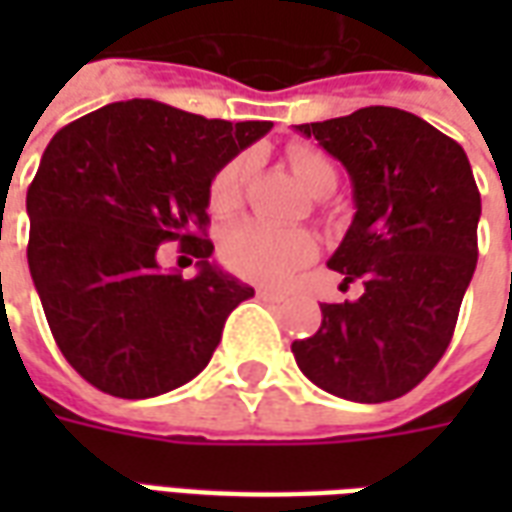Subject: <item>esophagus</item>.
I'll list each match as a JSON object with an SVG mask.
<instances>
[{"instance_id":"esophagus-1","label":"esophagus","mask_w":512,"mask_h":512,"mask_svg":"<svg viewBox=\"0 0 512 512\" xmlns=\"http://www.w3.org/2000/svg\"><path fill=\"white\" fill-rule=\"evenodd\" d=\"M257 299L268 301V304H279V301H282V296H279V293H274V290L257 288Z\"/></svg>"}]
</instances>
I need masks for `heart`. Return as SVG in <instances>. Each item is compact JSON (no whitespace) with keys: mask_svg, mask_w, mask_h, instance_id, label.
Here are the masks:
<instances>
[{"mask_svg":"<svg viewBox=\"0 0 512 512\" xmlns=\"http://www.w3.org/2000/svg\"><path fill=\"white\" fill-rule=\"evenodd\" d=\"M288 167L312 197H329L337 189V167L318 147L290 145ZM252 156H235L211 180L208 205L213 213H233L244 200ZM318 255V241L310 230H277L260 222H235L219 235V257L235 277L257 285H285L299 268Z\"/></svg>","mask_w":512,"mask_h":512,"instance_id":"obj_1","label":"heart"}]
</instances>
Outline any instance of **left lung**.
Wrapping results in <instances>:
<instances>
[{
  "label": "left lung",
  "mask_w": 512,
  "mask_h": 512,
  "mask_svg": "<svg viewBox=\"0 0 512 512\" xmlns=\"http://www.w3.org/2000/svg\"><path fill=\"white\" fill-rule=\"evenodd\" d=\"M351 175L354 222L329 268L362 296L321 304L290 345L312 384L354 403L406 395L436 367L477 266L480 191L463 147L395 106L296 126Z\"/></svg>",
  "instance_id": "1"
}]
</instances>
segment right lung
Masks as SVG:
<instances>
[{
  "instance_id": "obj_1",
  "label": "right lung",
  "mask_w": 512,
  "mask_h": 512,
  "mask_svg": "<svg viewBox=\"0 0 512 512\" xmlns=\"http://www.w3.org/2000/svg\"><path fill=\"white\" fill-rule=\"evenodd\" d=\"M268 131L266 120L134 98L54 134L27 191V260L51 334L84 381L142 400L211 362L227 315L255 290L211 263L208 189ZM167 240L198 257L197 278L157 268Z\"/></svg>"
}]
</instances>
